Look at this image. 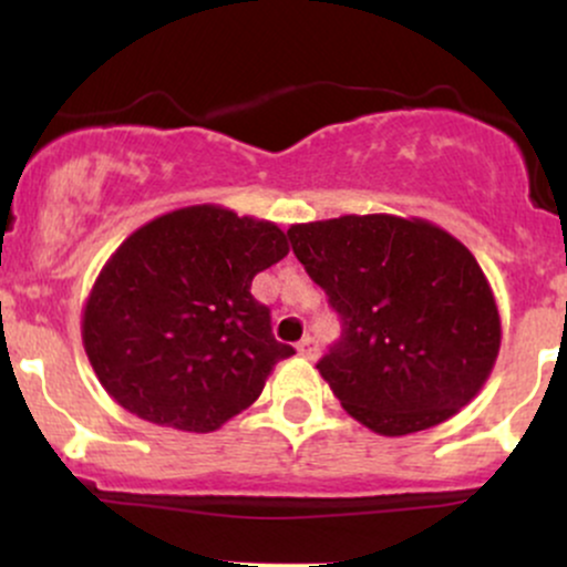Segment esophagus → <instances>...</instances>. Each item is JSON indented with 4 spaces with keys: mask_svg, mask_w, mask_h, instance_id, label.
Masks as SVG:
<instances>
[{
    "mask_svg": "<svg viewBox=\"0 0 567 567\" xmlns=\"http://www.w3.org/2000/svg\"><path fill=\"white\" fill-rule=\"evenodd\" d=\"M296 349H298V354L306 357V360H315L317 351H320V349H317V341L311 336H303L301 341H298Z\"/></svg>",
    "mask_w": 567,
    "mask_h": 567,
    "instance_id": "34e87169",
    "label": "esophagus"
}]
</instances>
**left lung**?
Masks as SVG:
<instances>
[{
    "label": "left lung",
    "mask_w": 567,
    "mask_h": 567,
    "mask_svg": "<svg viewBox=\"0 0 567 567\" xmlns=\"http://www.w3.org/2000/svg\"><path fill=\"white\" fill-rule=\"evenodd\" d=\"M288 237L341 317L317 370L351 419L402 437L470 405L496 365L501 320L458 239L386 213L296 224Z\"/></svg>",
    "instance_id": "obj_1"
}]
</instances>
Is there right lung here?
Segmentation results:
<instances>
[{"instance_id": "right-lung-1", "label": "right lung", "mask_w": 567, "mask_h": 567, "mask_svg": "<svg viewBox=\"0 0 567 567\" xmlns=\"http://www.w3.org/2000/svg\"><path fill=\"white\" fill-rule=\"evenodd\" d=\"M271 220L192 205L116 247L84 303L82 341L97 381L143 421L216 432L296 354L252 298L258 271L288 256Z\"/></svg>"}]
</instances>
